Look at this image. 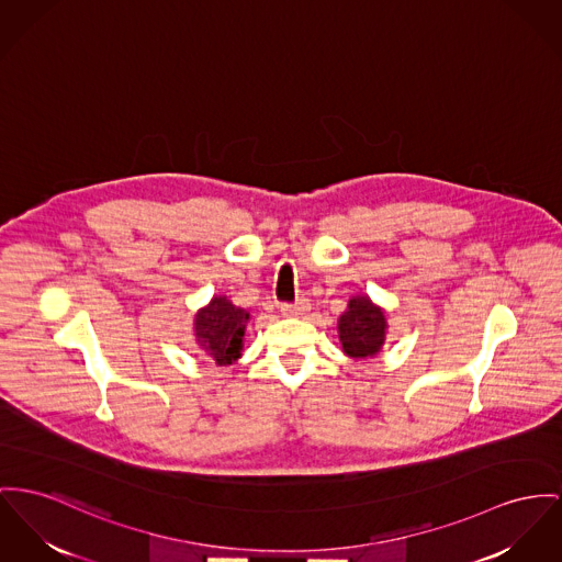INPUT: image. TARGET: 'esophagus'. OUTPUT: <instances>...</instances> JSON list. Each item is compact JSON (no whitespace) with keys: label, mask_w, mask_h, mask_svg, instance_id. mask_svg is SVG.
Here are the masks:
<instances>
[{"label":"esophagus","mask_w":562,"mask_h":562,"mask_svg":"<svg viewBox=\"0 0 562 562\" xmlns=\"http://www.w3.org/2000/svg\"><path fill=\"white\" fill-rule=\"evenodd\" d=\"M308 300L299 299L296 302H283L281 304V313L283 315H288V317H300V315H304L306 311H308Z\"/></svg>","instance_id":"1"}]
</instances>
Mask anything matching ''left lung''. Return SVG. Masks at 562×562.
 Masks as SVG:
<instances>
[{
	"label": "left lung",
	"instance_id": "8db88e82",
	"mask_svg": "<svg viewBox=\"0 0 562 562\" xmlns=\"http://www.w3.org/2000/svg\"><path fill=\"white\" fill-rule=\"evenodd\" d=\"M338 337L347 356H374L385 338L383 311L364 296L349 300V308L338 319Z\"/></svg>",
	"mask_w": 562,
	"mask_h": 562
}]
</instances>
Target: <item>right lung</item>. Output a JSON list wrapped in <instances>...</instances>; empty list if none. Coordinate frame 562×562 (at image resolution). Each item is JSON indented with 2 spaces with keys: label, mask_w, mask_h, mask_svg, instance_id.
Instances as JSON below:
<instances>
[{
  "label": "right lung",
  "mask_w": 562,
  "mask_h": 562,
  "mask_svg": "<svg viewBox=\"0 0 562 562\" xmlns=\"http://www.w3.org/2000/svg\"><path fill=\"white\" fill-rule=\"evenodd\" d=\"M247 322V311L234 306L229 300L213 299L206 308L195 315L193 328L198 345L217 364H232L240 356Z\"/></svg>",
  "instance_id": "obj_1"
}]
</instances>
